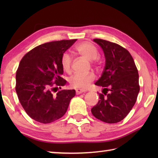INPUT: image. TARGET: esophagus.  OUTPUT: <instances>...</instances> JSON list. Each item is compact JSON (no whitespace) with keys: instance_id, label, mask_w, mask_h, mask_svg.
Segmentation results:
<instances>
[{"instance_id":"esophagus-1","label":"esophagus","mask_w":158,"mask_h":158,"mask_svg":"<svg viewBox=\"0 0 158 158\" xmlns=\"http://www.w3.org/2000/svg\"><path fill=\"white\" fill-rule=\"evenodd\" d=\"M75 93H76L77 95H79L81 94H83V93H85V90H82V89H76V90H75Z\"/></svg>"}]
</instances>
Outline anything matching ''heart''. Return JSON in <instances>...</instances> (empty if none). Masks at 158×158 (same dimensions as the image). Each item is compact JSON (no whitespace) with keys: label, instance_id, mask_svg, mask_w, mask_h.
Returning <instances> with one entry per match:
<instances>
[{"label":"heart","instance_id":"heart-1","mask_svg":"<svg viewBox=\"0 0 158 158\" xmlns=\"http://www.w3.org/2000/svg\"><path fill=\"white\" fill-rule=\"evenodd\" d=\"M74 51L77 55L82 56L86 60L92 61L96 60L98 57V51L96 47L90 42H83L75 47ZM60 64L64 72L70 73L72 65V59L70 55L64 53L60 59ZM95 80V75L92 73L85 74L75 73L69 79V83L72 88L78 89H86L89 87L90 83Z\"/></svg>","mask_w":158,"mask_h":158}]
</instances>
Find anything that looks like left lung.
Listing matches in <instances>:
<instances>
[{
    "label": "left lung",
    "mask_w": 158,
    "mask_h": 158,
    "mask_svg": "<svg viewBox=\"0 0 158 158\" xmlns=\"http://www.w3.org/2000/svg\"><path fill=\"white\" fill-rule=\"evenodd\" d=\"M105 55L106 64L100 78L95 83L103 88L98 103L91 109L98 119L109 124L126 117L137 101L139 92V74L129 51L109 41L94 39Z\"/></svg>",
    "instance_id": "1"
}]
</instances>
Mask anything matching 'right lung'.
Instances as JSON below:
<instances>
[{"label":"right lung","instance_id":"right-lung-1","mask_svg":"<svg viewBox=\"0 0 158 158\" xmlns=\"http://www.w3.org/2000/svg\"><path fill=\"white\" fill-rule=\"evenodd\" d=\"M77 40L50 42L34 47L19 63L16 75V91L21 106L31 118L42 124L59 119L66 113L75 90L58 88L67 81L60 59Z\"/></svg>","mask_w":158,"mask_h":158}]
</instances>
